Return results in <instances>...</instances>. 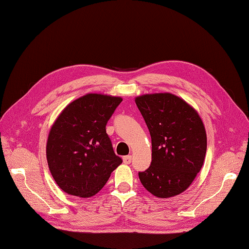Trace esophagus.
I'll return each mask as SVG.
<instances>
[{
    "mask_svg": "<svg viewBox=\"0 0 249 249\" xmlns=\"http://www.w3.org/2000/svg\"><path fill=\"white\" fill-rule=\"evenodd\" d=\"M123 161H124V164H131V162H132V156H131V155L124 156V157L123 158Z\"/></svg>",
    "mask_w": 249,
    "mask_h": 249,
    "instance_id": "1",
    "label": "esophagus"
}]
</instances>
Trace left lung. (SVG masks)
Listing matches in <instances>:
<instances>
[{
	"label": "left lung",
	"mask_w": 249,
	"mask_h": 249,
	"mask_svg": "<svg viewBox=\"0 0 249 249\" xmlns=\"http://www.w3.org/2000/svg\"><path fill=\"white\" fill-rule=\"evenodd\" d=\"M152 137V163L139 172L145 189L160 198L184 192L200 171L207 152L206 129L198 113L171 93L135 99Z\"/></svg>",
	"instance_id": "8db88e82"
}]
</instances>
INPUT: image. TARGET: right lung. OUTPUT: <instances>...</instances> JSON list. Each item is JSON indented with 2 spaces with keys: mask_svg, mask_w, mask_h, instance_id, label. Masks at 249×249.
Segmentation results:
<instances>
[{
  "mask_svg": "<svg viewBox=\"0 0 249 249\" xmlns=\"http://www.w3.org/2000/svg\"><path fill=\"white\" fill-rule=\"evenodd\" d=\"M122 102L119 96L88 93L67 105L52 125L48 165L67 194L93 196L123 163L106 133L108 120Z\"/></svg>",
  "mask_w": 249,
  "mask_h": 249,
  "instance_id": "add662e5",
  "label": "right lung"
}]
</instances>
